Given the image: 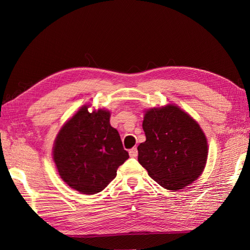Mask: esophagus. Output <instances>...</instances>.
<instances>
[{"label":"esophagus","instance_id":"esophagus-1","mask_svg":"<svg viewBox=\"0 0 250 250\" xmlns=\"http://www.w3.org/2000/svg\"><path fill=\"white\" fill-rule=\"evenodd\" d=\"M129 153H130V157L131 158H136L137 155H139V151H137V148L136 147H133V148H132V149H130Z\"/></svg>","mask_w":250,"mask_h":250}]
</instances>
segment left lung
Listing matches in <instances>:
<instances>
[{
    "mask_svg": "<svg viewBox=\"0 0 250 250\" xmlns=\"http://www.w3.org/2000/svg\"><path fill=\"white\" fill-rule=\"evenodd\" d=\"M146 141L137 147L139 162L167 190H179L198 179L205 167L207 140L198 122L178 106L146 110Z\"/></svg>",
    "mask_w": 250,
    "mask_h": 250,
    "instance_id": "8db88e82",
    "label": "left lung"
}]
</instances>
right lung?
Masks as SVG:
<instances>
[{
    "mask_svg": "<svg viewBox=\"0 0 250 250\" xmlns=\"http://www.w3.org/2000/svg\"><path fill=\"white\" fill-rule=\"evenodd\" d=\"M83 105L58 133L54 161L61 178L83 194L101 192L117 175L129 153L120 135L110 125V113L105 109L89 113Z\"/></svg>",
    "mask_w": 250,
    "mask_h": 250,
    "instance_id": "1",
    "label": "right lung"
}]
</instances>
